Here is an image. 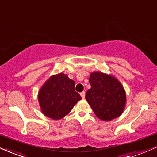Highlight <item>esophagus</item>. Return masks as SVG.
<instances>
[{
    "label": "esophagus",
    "mask_w": 157,
    "mask_h": 157,
    "mask_svg": "<svg viewBox=\"0 0 157 157\" xmlns=\"http://www.w3.org/2000/svg\"><path fill=\"white\" fill-rule=\"evenodd\" d=\"M80 95H81V97H82V98H84L85 95H86V93H85V91H82V92H81L80 93Z\"/></svg>",
    "instance_id": "esophagus-1"
}]
</instances>
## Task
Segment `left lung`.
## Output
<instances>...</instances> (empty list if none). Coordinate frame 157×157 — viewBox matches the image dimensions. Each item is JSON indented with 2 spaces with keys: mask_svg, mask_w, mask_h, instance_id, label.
<instances>
[{
  "mask_svg": "<svg viewBox=\"0 0 157 157\" xmlns=\"http://www.w3.org/2000/svg\"><path fill=\"white\" fill-rule=\"evenodd\" d=\"M89 83L91 89L86 99L97 117L110 121L120 117L126 102L125 89L120 81L112 75L94 71L90 75Z\"/></svg>",
  "mask_w": 157,
  "mask_h": 157,
  "instance_id": "obj_1",
  "label": "left lung"
}]
</instances>
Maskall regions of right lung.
Returning a JSON list of instances; mask_svg holds the SVG:
<instances>
[{
  "label": "right lung",
  "instance_id": "obj_1",
  "mask_svg": "<svg viewBox=\"0 0 157 157\" xmlns=\"http://www.w3.org/2000/svg\"><path fill=\"white\" fill-rule=\"evenodd\" d=\"M75 82L63 73L53 75L46 81L38 93L43 113L53 120H60L82 99L75 91Z\"/></svg>",
  "mask_w": 157,
  "mask_h": 157
}]
</instances>
